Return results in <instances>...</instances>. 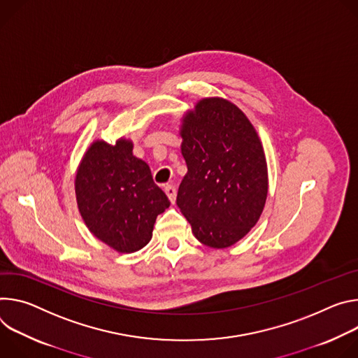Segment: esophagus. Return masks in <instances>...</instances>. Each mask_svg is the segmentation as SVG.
Instances as JSON below:
<instances>
[{
    "label": "esophagus",
    "instance_id": "esophagus-1",
    "mask_svg": "<svg viewBox=\"0 0 358 358\" xmlns=\"http://www.w3.org/2000/svg\"><path fill=\"white\" fill-rule=\"evenodd\" d=\"M165 193L168 194L169 201H171L172 203H175V201H176V187H175L173 185H166V186H165Z\"/></svg>",
    "mask_w": 358,
    "mask_h": 358
}]
</instances>
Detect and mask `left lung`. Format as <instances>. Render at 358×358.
I'll list each match as a JSON object with an SVG mask.
<instances>
[{"instance_id":"obj_1","label":"left lung","mask_w":358,"mask_h":358,"mask_svg":"<svg viewBox=\"0 0 358 358\" xmlns=\"http://www.w3.org/2000/svg\"><path fill=\"white\" fill-rule=\"evenodd\" d=\"M187 165L176 197L201 243L224 249L257 223L267 197V164L248 116L223 98H205L182 119Z\"/></svg>"}]
</instances>
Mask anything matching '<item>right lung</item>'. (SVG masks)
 <instances>
[{"label":"right lung","mask_w":358,"mask_h":358,"mask_svg":"<svg viewBox=\"0 0 358 358\" xmlns=\"http://www.w3.org/2000/svg\"><path fill=\"white\" fill-rule=\"evenodd\" d=\"M134 143L95 141L85 152L75 176L79 213L90 231L119 253H132L152 239L157 215L171 202L152 178Z\"/></svg>","instance_id":"obj_1"}]
</instances>
